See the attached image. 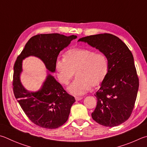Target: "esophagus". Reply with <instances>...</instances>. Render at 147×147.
<instances>
[{
  "label": "esophagus",
  "mask_w": 147,
  "mask_h": 147,
  "mask_svg": "<svg viewBox=\"0 0 147 147\" xmlns=\"http://www.w3.org/2000/svg\"><path fill=\"white\" fill-rule=\"evenodd\" d=\"M82 97H79V96H76L75 97V100L76 101H79V100H81L82 99Z\"/></svg>",
  "instance_id": "esophagus-1"
}]
</instances>
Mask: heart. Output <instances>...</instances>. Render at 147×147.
<instances>
[{
    "label": "heart",
    "mask_w": 147,
    "mask_h": 147,
    "mask_svg": "<svg viewBox=\"0 0 147 147\" xmlns=\"http://www.w3.org/2000/svg\"><path fill=\"white\" fill-rule=\"evenodd\" d=\"M60 82L67 84L76 71V78L68 87L71 94L83 95L90 87L98 86L107 76L109 62L106 55L87 49L67 51L65 58L58 57L55 62Z\"/></svg>",
    "instance_id": "b5f03b06"
}]
</instances>
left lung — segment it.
<instances>
[{
	"mask_svg": "<svg viewBox=\"0 0 147 147\" xmlns=\"http://www.w3.org/2000/svg\"><path fill=\"white\" fill-rule=\"evenodd\" d=\"M87 42L106 55L108 73L94 96L97 105L92 119L103 126L115 127L130 118L134 107L139 78L132 53L123 42L112 34L87 36Z\"/></svg>",
	"mask_w": 147,
	"mask_h": 147,
	"instance_id": "obj_1",
	"label": "left lung"
}]
</instances>
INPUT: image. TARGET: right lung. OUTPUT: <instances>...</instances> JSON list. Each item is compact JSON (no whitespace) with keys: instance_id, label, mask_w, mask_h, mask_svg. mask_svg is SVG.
<instances>
[{"instance_id":"1","label":"right lung","mask_w":147,"mask_h":147,"mask_svg":"<svg viewBox=\"0 0 147 147\" xmlns=\"http://www.w3.org/2000/svg\"><path fill=\"white\" fill-rule=\"evenodd\" d=\"M76 38V35L66 36L58 33L38 34L29 40L15 61L13 93L26 116L39 127L54 129L63 125L67 121L75 99L50 74L38 91L29 92L25 89L20 80L22 60L34 56L43 61L48 70L55 72L60 52Z\"/></svg>"}]
</instances>
